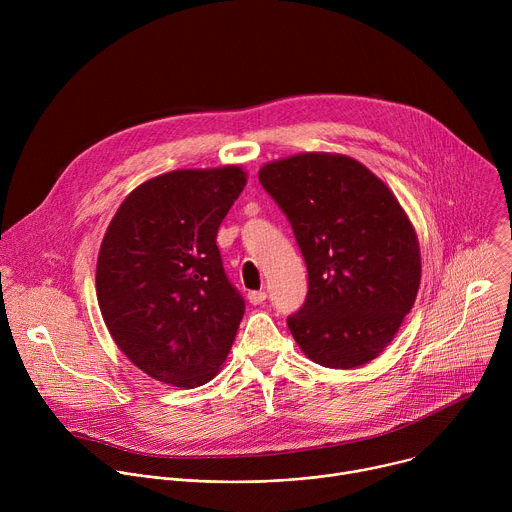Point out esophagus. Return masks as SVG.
I'll use <instances>...</instances> for the list:
<instances>
[{"mask_svg":"<svg viewBox=\"0 0 512 512\" xmlns=\"http://www.w3.org/2000/svg\"><path fill=\"white\" fill-rule=\"evenodd\" d=\"M249 302L253 304V306H259V304H263L265 300H267V291H263V289H259V291H249Z\"/></svg>","mask_w":512,"mask_h":512,"instance_id":"obj_1","label":"esophagus"}]
</instances>
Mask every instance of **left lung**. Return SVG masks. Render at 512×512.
Returning a JSON list of instances; mask_svg holds the SVG:
<instances>
[{
  "label": "left lung",
  "instance_id": "obj_1",
  "mask_svg": "<svg viewBox=\"0 0 512 512\" xmlns=\"http://www.w3.org/2000/svg\"><path fill=\"white\" fill-rule=\"evenodd\" d=\"M259 182L285 212L308 267L304 306L287 318L308 358L354 369L377 358L421 281L415 229L387 184L342 154L269 162Z\"/></svg>",
  "mask_w": 512,
  "mask_h": 512
}]
</instances>
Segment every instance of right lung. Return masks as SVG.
Returning a JSON list of instances; mask_svg holds the SVG:
<instances>
[{"label": "right lung", "instance_id": "1", "mask_svg": "<svg viewBox=\"0 0 512 512\" xmlns=\"http://www.w3.org/2000/svg\"><path fill=\"white\" fill-rule=\"evenodd\" d=\"M247 184L239 166L174 170L119 206L97 259V300L119 350L156 381L194 389L225 362L245 300L216 233Z\"/></svg>", "mask_w": 512, "mask_h": 512}]
</instances>
